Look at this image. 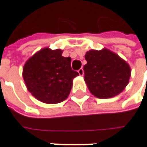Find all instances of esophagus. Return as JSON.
I'll return each mask as SVG.
<instances>
[{
  "instance_id": "1",
  "label": "esophagus",
  "mask_w": 147,
  "mask_h": 147,
  "mask_svg": "<svg viewBox=\"0 0 147 147\" xmlns=\"http://www.w3.org/2000/svg\"><path fill=\"white\" fill-rule=\"evenodd\" d=\"M78 73H79V75L80 76H83V75H84V70H83V68L79 69V70H78Z\"/></svg>"
}]
</instances>
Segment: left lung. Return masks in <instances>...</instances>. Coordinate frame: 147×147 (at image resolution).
Here are the masks:
<instances>
[{
  "label": "left lung",
  "mask_w": 147,
  "mask_h": 147,
  "mask_svg": "<svg viewBox=\"0 0 147 147\" xmlns=\"http://www.w3.org/2000/svg\"><path fill=\"white\" fill-rule=\"evenodd\" d=\"M84 81L90 93L98 98H110L119 94L129 84L131 68L118 54L104 48L85 53Z\"/></svg>",
  "instance_id": "left-lung-1"
}]
</instances>
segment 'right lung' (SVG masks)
Instances as JSON below:
<instances>
[{"label":"right lung","instance_id":"add662e5","mask_svg":"<svg viewBox=\"0 0 147 147\" xmlns=\"http://www.w3.org/2000/svg\"><path fill=\"white\" fill-rule=\"evenodd\" d=\"M60 49L44 48L24 64L23 77L28 90L44 103H59L67 98L73 79L79 76L71 69L70 57Z\"/></svg>","mask_w":147,"mask_h":147}]
</instances>
